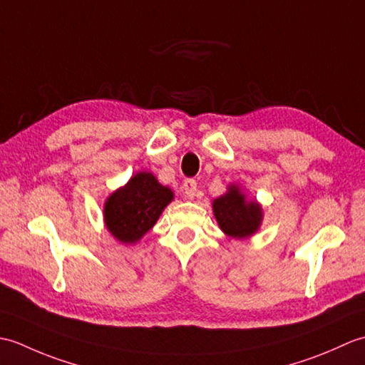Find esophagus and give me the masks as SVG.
<instances>
[{
  "mask_svg": "<svg viewBox=\"0 0 365 365\" xmlns=\"http://www.w3.org/2000/svg\"><path fill=\"white\" fill-rule=\"evenodd\" d=\"M182 192H183V196L188 197V199H192L196 196L197 183H196L195 178H187V180L182 183Z\"/></svg>",
  "mask_w": 365,
  "mask_h": 365,
  "instance_id": "obj_1",
  "label": "esophagus"
}]
</instances>
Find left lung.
<instances>
[{
	"instance_id": "left-lung-1",
	"label": "left lung",
	"mask_w": 365,
	"mask_h": 365,
	"mask_svg": "<svg viewBox=\"0 0 365 365\" xmlns=\"http://www.w3.org/2000/svg\"><path fill=\"white\" fill-rule=\"evenodd\" d=\"M215 218L224 234L234 238H246L259 229L262 208L257 202H246L245 195L237 187H230L226 195L213 202Z\"/></svg>"
}]
</instances>
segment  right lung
I'll return each mask as SVG.
<instances>
[{
  "label": "right lung",
  "instance_id": "right-lung-1",
  "mask_svg": "<svg viewBox=\"0 0 365 365\" xmlns=\"http://www.w3.org/2000/svg\"><path fill=\"white\" fill-rule=\"evenodd\" d=\"M173 196L150 173H139L106 200V227L119 242L135 243L153 227Z\"/></svg>",
  "mask_w": 365,
  "mask_h": 365
}]
</instances>
